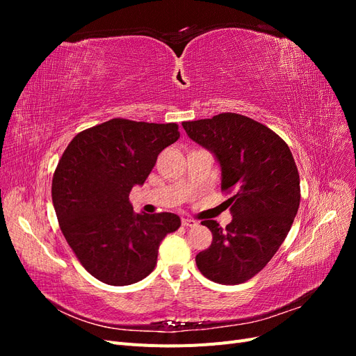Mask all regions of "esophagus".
I'll return each mask as SVG.
<instances>
[{"label":"esophagus","instance_id":"obj_1","mask_svg":"<svg viewBox=\"0 0 356 356\" xmlns=\"http://www.w3.org/2000/svg\"><path fill=\"white\" fill-rule=\"evenodd\" d=\"M181 222H182V225H184V227H195V225H197V222L195 220H191V218H182Z\"/></svg>","mask_w":356,"mask_h":356}]
</instances>
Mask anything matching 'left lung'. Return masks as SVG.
Listing matches in <instances>:
<instances>
[{
    "instance_id": "left-lung-1",
    "label": "left lung",
    "mask_w": 356,
    "mask_h": 356,
    "mask_svg": "<svg viewBox=\"0 0 356 356\" xmlns=\"http://www.w3.org/2000/svg\"><path fill=\"white\" fill-rule=\"evenodd\" d=\"M197 144L217 156L221 191L233 220L220 227L202 221L212 243L196 255L200 273L222 285H238L260 273L285 241L300 207V177L291 149L272 129L236 113L184 122Z\"/></svg>"
}]
</instances>
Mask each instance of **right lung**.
I'll return each mask as SVG.
<instances>
[{
	"label": "right lung",
	"instance_id": "right-lung-1",
	"mask_svg": "<svg viewBox=\"0 0 356 356\" xmlns=\"http://www.w3.org/2000/svg\"><path fill=\"white\" fill-rule=\"evenodd\" d=\"M179 138L177 123L127 118L72 138L51 181L59 227L81 266L98 281L123 286L154 270L159 245L181 220L170 212L136 213L129 193L144 184L157 156Z\"/></svg>",
	"mask_w": 356,
	"mask_h": 356
}]
</instances>
